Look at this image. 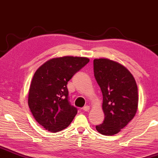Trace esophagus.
Instances as JSON below:
<instances>
[{
	"label": "esophagus",
	"mask_w": 158,
	"mask_h": 158,
	"mask_svg": "<svg viewBox=\"0 0 158 158\" xmlns=\"http://www.w3.org/2000/svg\"><path fill=\"white\" fill-rule=\"evenodd\" d=\"M83 110L84 111H89V109H90V108H89V106H85V107H83Z\"/></svg>",
	"instance_id": "obj_1"
}]
</instances>
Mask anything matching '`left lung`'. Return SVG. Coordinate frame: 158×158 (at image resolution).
<instances>
[{
  "label": "left lung",
  "mask_w": 158,
  "mask_h": 158,
  "mask_svg": "<svg viewBox=\"0 0 158 158\" xmlns=\"http://www.w3.org/2000/svg\"><path fill=\"white\" fill-rule=\"evenodd\" d=\"M94 75L102 93L103 123L96 126L99 133L116 134L133 119L138 108V89L131 72L108 58L93 61Z\"/></svg>",
  "instance_id": "obj_1"
}]
</instances>
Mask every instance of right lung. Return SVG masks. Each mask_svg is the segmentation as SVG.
<instances>
[{"label": "right lung", "instance_id": "add662e5", "mask_svg": "<svg viewBox=\"0 0 158 158\" xmlns=\"http://www.w3.org/2000/svg\"><path fill=\"white\" fill-rule=\"evenodd\" d=\"M85 57L54 58L35 71L29 90L28 105L37 123L50 132L68 127L77 113L69 101L67 83L85 66Z\"/></svg>", "mask_w": 158, "mask_h": 158}]
</instances>
